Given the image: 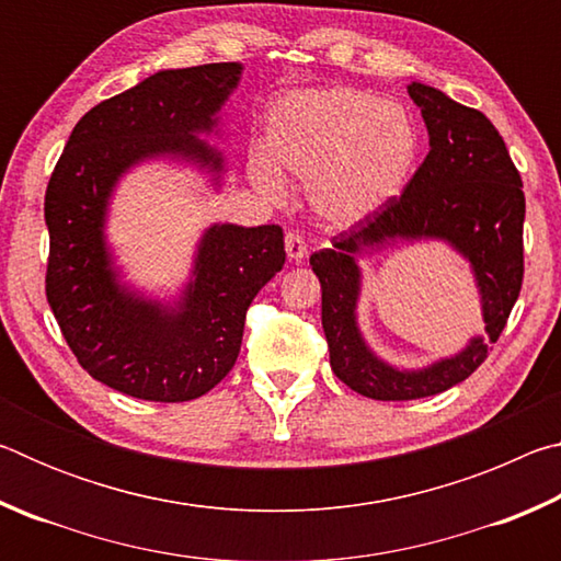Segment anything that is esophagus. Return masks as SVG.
<instances>
[{"instance_id":"1","label":"esophagus","mask_w":561,"mask_h":561,"mask_svg":"<svg viewBox=\"0 0 561 561\" xmlns=\"http://www.w3.org/2000/svg\"><path fill=\"white\" fill-rule=\"evenodd\" d=\"M284 247H287V257L291 262H301L304 257H307V244H304L299 234L289 232L287 237H284Z\"/></svg>"}]
</instances>
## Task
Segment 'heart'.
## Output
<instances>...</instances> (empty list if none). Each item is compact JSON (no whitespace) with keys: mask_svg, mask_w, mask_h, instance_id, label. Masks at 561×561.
<instances>
[{"mask_svg":"<svg viewBox=\"0 0 561 561\" xmlns=\"http://www.w3.org/2000/svg\"><path fill=\"white\" fill-rule=\"evenodd\" d=\"M417 150L415 123L396 103L356 87L307 89L270 108L252 178L270 197L287 193L282 175L307 180L311 210L348 227L401 195Z\"/></svg>","mask_w":561,"mask_h":561,"instance_id":"heart-1","label":"heart"}]
</instances>
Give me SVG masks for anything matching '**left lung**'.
Masks as SVG:
<instances>
[{"label":"left lung","instance_id":"obj_1","mask_svg":"<svg viewBox=\"0 0 561 561\" xmlns=\"http://www.w3.org/2000/svg\"><path fill=\"white\" fill-rule=\"evenodd\" d=\"M408 96L428 128V156L403 195L311 254L321 282V327L334 374L374 401H415L465 381L495 344L522 289L525 193L497 128L480 111L413 81ZM443 241L471 264L486 336L423 369L388 365L357 327V257L386 245Z\"/></svg>","mask_w":561,"mask_h":561}]
</instances>
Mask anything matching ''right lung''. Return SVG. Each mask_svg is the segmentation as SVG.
<instances>
[{"instance_id": "add662e5", "label": "right lung", "mask_w": 561, "mask_h": 561, "mask_svg": "<svg viewBox=\"0 0 561 561\" xmlns=\"http://www.w3.org/2000/svg\"><path fill=\"white\" fill-rule=\"evenodd\" d=\"M240 61L165 69L101 101L76 123L46 187V299L79 364L113 391L183 403L230 374L252 299L284 267L279 225L213 222L190 277L158 299L126 282L106 227L116 187L133 168H195L222 190L230 163L203 138L240 87Z\"/></svg>"}]
</instances>
